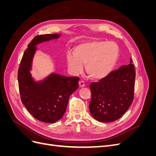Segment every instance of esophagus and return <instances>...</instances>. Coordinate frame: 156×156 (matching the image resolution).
<instances>
[{"mask_svg": "<svg viewBox=\"0 0 156 156\" xmlns=\"http://www.w3.org/2000/svg\"><path fill=\"white\" fill-rule=\"evenodd\" d=\"M79 87H84V86H85V84H84V81H80L79 83Z\"/></svg>", "mask_w": 156, "mask_h": 156, "instance_id": "esophagus-1", "label": "esophagus"}]
</instances>
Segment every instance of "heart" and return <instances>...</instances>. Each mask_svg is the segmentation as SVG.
Masks as SVG:
<instances>
[{
  "label": "heart",
  "instance_id": "b5f03b06",
  "mask_svg": "<svg viewBox=\"0 0 156 156\" xmlns=\"http://www.w3.org/2000/svg\"><path fill=\"white\" fill-rule=\"evenodd\" d=\"M119 46L112 41H88L76 45L73 54L67 55L69 69L75 74L81 73L85 64V71L93 79L107 77L115 68L119 58Z\"/></svg>",
  "mask_w": 156,
  "mask_h": 156
}]
</instances>
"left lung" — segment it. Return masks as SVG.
Here are the masks:
<instances>
[{"mask_svg": "<svg viewBox=\"0 0 156 156\" xmlns=\"http://www.w3.org/2000/svg\"><path fill=\"white\" fill-rule=\"evenodd\" d=\"M133 61L112 71L98 82L91 83L89 109L99 122L119 119L128 109L134 98L135 70Z\"/></svg>", "mask_w": 156, "mask_h": 156, "instance_id": "obj_1", "label": "left lung"}]
</instances>
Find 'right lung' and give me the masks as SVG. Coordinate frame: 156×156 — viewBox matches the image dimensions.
<instances>
[{"mask_svg":"<svg viewBox=\"0 0 156 156\" xmlns=\"http://www.w3.org/2000/svg\"><path fill=\"white\" fill-rule=\"evenodd\" d=\"M59 37L60 34H56L35 36L25 51L18 69L17 80L22 103L36 119L45 123H55L62 119L70 95L79 86L78 77L52 73L44 81L36 82L31 76L30 70L37 49L36 45Z\"/></svg>","mask_w":156,"mask_h":156,"instance_id":"right-lung-1","label":"right lung"}]
</instances>
